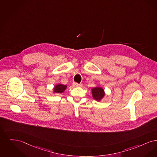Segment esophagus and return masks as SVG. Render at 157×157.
I'll list each match as a JSON object with an SVG mask.
<instances>
[{
    "label": "esophagus",
    "mask_w": 157,
    "mask_h": 157,
    "mask_svg": "<svg viewBox=\"0 0 157 157\" xmlns=\"http://www.w3.org/2000/svg\"><path fill=\"white\" fill-rule=\"evenodd\" d=\"M73 86H75V87H82V85L81 84H78V83L75 82H74L73 83Z\"/></svg>",
    "instance_id": "esophagus-1"
}]
</instances>
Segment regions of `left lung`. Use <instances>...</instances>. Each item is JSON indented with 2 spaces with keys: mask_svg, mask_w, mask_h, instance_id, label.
Returning a JSON list of instances; mask_svg holds the SVG:
<instances>
[{
  "mask_svg": "<svg viewBox=\"0 0 157 157\" xmlns=\"http://www.w3.org/2000/svg\"><path fill=\"white\" fill-rule=\"evenodd\" d=\"M92 93L93 97L97 101L101 100L105 94L104 90L101 87L93 88L92 89Z\"/></svg>",
  "mask_w": 157,
  "mask_h": 157,
  "instance_id": "left-lung-1",
  "label": "left lung"
}]
</instances>
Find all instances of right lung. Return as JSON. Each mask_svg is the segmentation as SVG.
I'll return each instance as SVG.
<instances>
[{"mask_svg":"<svg viewBox=\"0 0 157 157\" xmlns=\"http://www.w3.org/2000/svg\"><path fill=\"white\" fill-rule=\"evenodd\" d=\"M67 88V86L63 84H57L55 86L54 91L57 93H63L66 89Z\"/></svg>","mask_w":157,"mask_h":157,"instance_id":"obj_1","label":"right lung"}]
</instances>
